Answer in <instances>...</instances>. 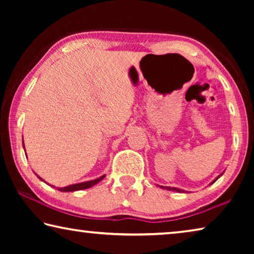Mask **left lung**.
Returning <instances> with one entry per match:
<instances>
[{
	"label": "left lung",
	"instance_id": "1",
	"mask_svg": "<svg viewBox=\"0 0 254 254\" xmlns=\"http://www.w3.org/2000/svg\"><path fill=\"white\" fill-rule=\"evenodd\" d=\"M218 177H220V176H218ZM217 177V178H218ZM217 178L214 180V182H216L217 180ZM213 182V183H214ZM162 188H167V189H169V190H174V191H178V192H180V191H184V190H182V189H178V188H176V187H162Z\"/></svg>",
	"mask_w": 254,
	"mask_h": 254
}]
</instances>
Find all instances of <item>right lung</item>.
Returning <instances> with one entry per match:
<instances>
[{
  "label": "right lung",
  "instance_id": "right-lung-1",
  "mask_svg": "<svg viewBox=\"0 0 254 254\" xmlns=\"http://www.w3.org/2000/svg\"><path fill=\"white\" fill-rule=\"evenodd\" d=\"M105 177L104 176H102V177L97 178V179H94L91 180V182H85V183H79V184H74V185H69V186L67 187H63V188H58V190L60 191H75V190H80V189H87L89 187L94 186V185H96L98 182H101V180ZM40 178V177H39ZM41 179V178H40ZM42 180V179H41Z\"/></svg>",
  "mask_w": 254,
  "mask_h": 254
}]
</instances>
